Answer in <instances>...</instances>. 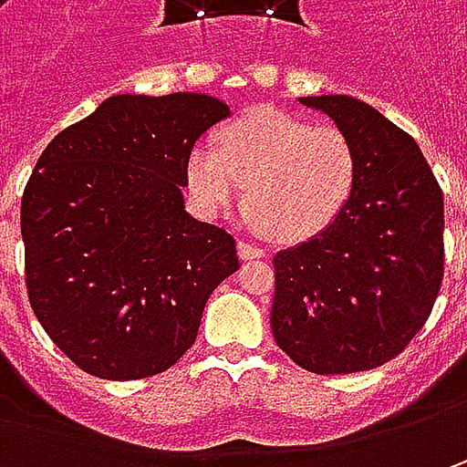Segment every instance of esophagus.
Returning <instances> with one entry per match:
<instances>
[{
  "label": "esophagus",
  "instance_id": "34e87169",
  "mask_svg": "<svg viewBox=\"0 0 467 467\" xmlns=\"http://www.w3.org/2000/svg\"><path fill=\"white\" fill-rule=\"evenodd\" d=\"M239 257H242V260H265V257H267V252L260 249L257 244L239 242Z\"/></svg>",
  "mask_w": 467,
  "mask_h": 467
}]
</instances>
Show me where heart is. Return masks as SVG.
Returning a JSON list of instances; mask_svg holds the SVG:
<instances>
[{
	"label": "heart",
	"instance_id": "heart-1",
	"mask_svg": "<svg viewBox=\"0 0 467 467\" xmlns=\"http://www.w3.org/2000/svg\"><path fill=\"white\" fill-rule=\"evenodd\" d=\"M356 184L358 150L340 127L265 106L225 121L215 148L194 145L187 158V187L197 205L218 215L236 205L246 187L257 231L283 244L330 228Z\"/></svg>",
	"mask_w": 467,
	"mask_h": 467
}]
</instances>
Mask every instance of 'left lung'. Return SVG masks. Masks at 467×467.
Listing matches in <instances>:
<instances>
[{
	"instance_id": "obj_1",
	"label": "left lung",
	"mask_w": 467,
	"mask_h": 467,
	"mask_svg": "<svg viewBox=\"0 0 467 467\" xmlns=\"http://www.w3.org/2000/svg\"><path fill=\"white\" fill-rule=\"evenodd\" d=\"M358 150V184L319 236L273 257L270 327L312 374L392 361L431 314L444 275V200L416 140L350 96L301 99Z\"/></svg>"
}]
</instances>
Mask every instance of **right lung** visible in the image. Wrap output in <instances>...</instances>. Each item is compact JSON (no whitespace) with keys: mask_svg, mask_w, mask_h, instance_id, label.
I'll return each instance as SVG.
<instances>
[{"mask_svg":"<svg viewBox=\"0 0 467 467\" xmlns=\"http://www.w3.org/2000/svg\"><path fill=\"white\" fill-rule=\"evenodd\" d=\"M228 117L202 93L111 96L62 130L20 202L26 288L46 335L100 379H145L194 343L236 239L184 210L187 158Z\"/></svg>","mask_w":467,"mask_h":467,"instance_id":"add662e5","label":"right lung"}]
</instances>
